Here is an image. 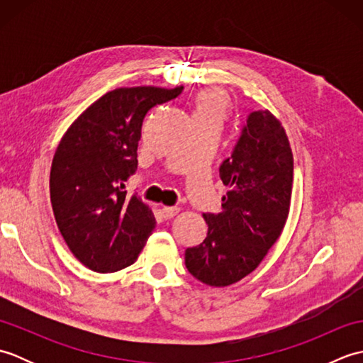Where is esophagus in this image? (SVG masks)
<instances>
[{
	"mask_svg": "<svg viewBox=\"0 0 363 363\" xmlns=\"http://www.w3.org/2000/svg\"><path fill=\"white\" fill-rule=\"evenodd\" d=\"M177 212H179L177 207H162V217H164L165 220L173 218L174 215H177Z\"/></svg>",
	"mask_w": 363,
	"mask_h": 363,
	"instance_id": "34e87169",
	"label": "esophagus"
}]
</instances>
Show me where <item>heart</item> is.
Here are the masks:
<instances>
[{"mask_svg": "<svg viewBox=\"0 0 363 363\" xmlns=\"http://www.w3.org/2000/svg\"><path fill=\"white\" fill-rule=\"evenodd\" d=\"M229 111V98L221 90H203L194 99V121H220L226 118Z\"/></svg>", "mask_w": 363, "mask_h": 363, "instance_id": "b5f03b06", "label": "heart"}]
</instances>
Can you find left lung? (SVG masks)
Returning a JSON list of instances; mask_svg holds the SVG:
<instances>
[{"label":"left lung","instance_id":"left-lung-1","mask_svg":"<svg viewBox=\"0 0 363 363\" xmlns=\"http://www.w3.org/2000/svg\"><path fill=\"white\" fill-rule=\"evenodd\" d=\"M220 177L229 187L218 213H204L207 237L186 250L191 276L225 287L250 274L281 235L289 215L293 154L282 125L268 111L243 123Z\"/></svg>","mask_w":363,"mask_h":363}]
</instances>
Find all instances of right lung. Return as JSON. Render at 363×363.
<instances>
[{
  "label": "right lung",
  "instance_id": "right-lung-1",
  "mask_svg": "<svg viewBox=\"0 0 363 363\" xmlns=\"http://www.w3.org/2000/svg\"><path fill=\"white\" fill-rule=\"evenodd\" d=\"M184 87L115 89L91 104L60 140L50 191L57 228L74 257L96 273L133 265L156 225L140 196L126 195L137 172L146 112Z\"/></svg>",
  "mask_w": 363,
  "mask_h": 363
}]
</instances>
